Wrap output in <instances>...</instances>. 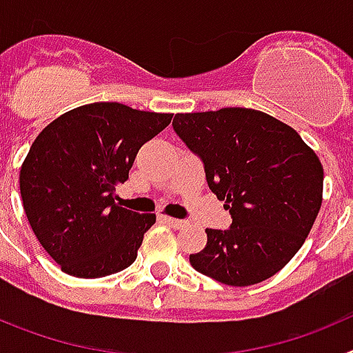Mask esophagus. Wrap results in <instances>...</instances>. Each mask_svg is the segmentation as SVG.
I'll return each mask as SVG.
<instances>
[{"mask_svg": "<svg viewBox=\"0 0 353 353\" xmlns=\"http://www.w3.org/2000/svg\"><path fill=\"white\" fill-rule=\"evenodd\" d=\"M162 221L168 224V226L174 228V230H180V228L185 226V221H180V219H174V217H168V215H162Z\"/></svg>", "mask_w": 353, "mask_h": 353, "instance_id": "34e87169", "label": "esophagus"}]
</instances>
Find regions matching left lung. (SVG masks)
<instances>
[{"label":"left lung","instance_id":"8db88e82","mask_svg":"<svg viewBox=\"0 0 353 353\" xmlns=\"http://www.w3.org/2000/svg\"><path fill=\"white\" fill-rule=\"evenodd\" d=\"M173 129L203 161L210 191L233 219L224 232L205 230L207 245L189 256L192 267L230 286L256 285L279 272L322 207L316 154L297 130L256 109L179 113Z\"/></svg>","mask_w":353,"mask_h":353}]
</instances>
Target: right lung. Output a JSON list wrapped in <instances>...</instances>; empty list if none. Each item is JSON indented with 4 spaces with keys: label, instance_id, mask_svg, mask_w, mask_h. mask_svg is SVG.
I'll use <instances>...</instances> for the list:
<instances>
[{
    "label": "right lung",
    "instance_id": "add662e5",
    "mask_svg": "<svg viewBox=\"0 0 353 353\" xmlns=\"http://www.w3.org/2000/svg\"><path fill=\"white\" fill-rule=\"evenodd\" d=\"M173 114L118 102L81 105L51 121L31 145L19 174L31 230L68 276L95 279L127 269L155 214L114 201L139 148Z\"/></svg>",
    "mask_w": 353,
    "mask_h": 353
}]
</instances>
